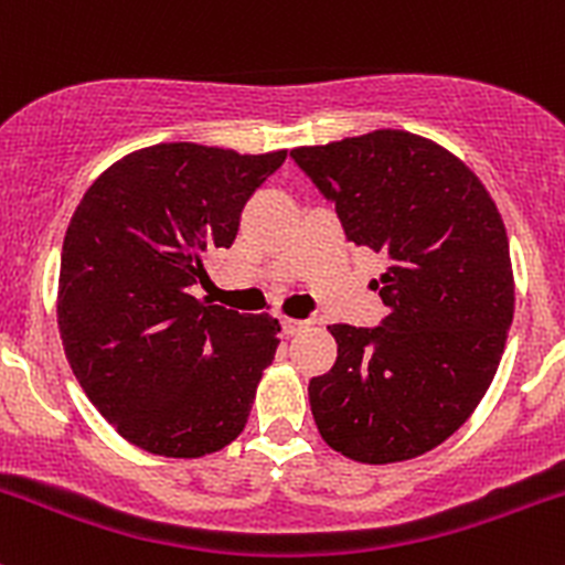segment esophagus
<instances>
[{
	"mask_svg": "<svg viewBox=\"0 0 565 565\" xmlns=\"http://www.w3.org/2000/svg\"><path fill=\"white\" fill-rule=\"evenodd\" d=\"M281 328H284V333H287V335H298L300 330H306V328H309V322H303V319L284 317V319H281Z\"/></svg>",
	"mask_w": 565,
	"mask_h": 565,
	"instance_id": "obj_1",
	"label": "esophagus"
}]
</instances>
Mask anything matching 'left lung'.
<instances>
[{"instance_id":"8db88e82","label":"left lung","mask_w":565,"mask_h":565,"mask_svg":"<svg viewBox=\"0 0 565 565\" xmlns=\"http://www.w3.org/2000/svg\"><path fill=\"white\" fill-rule=\"evenodd\" d=\"M292 158L335 204L347 241L388 259L372 281L383 324L328 328L339 355L309 383L319 435L363 465L420 457L470 418L503 358L514 270L498 204L454 152L409 130Z\"/></svg>"}]
</instances>
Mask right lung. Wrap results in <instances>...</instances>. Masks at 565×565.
Masks as SVG:
<instances>
[{"label":"right lung","instance_id":"add662e5","mask_svg":"<svg viewBox=\"0 0 565 565\" xmlns=\"http://www.w3.org/2000/svg\"><path fill=\"white\" fill-rule=\"evenodd\" d=\"M287 150L241 156L167 141L128 152L78 202L62 243L56 324L78 385L119 437L199 459L237 440L281 324L188 289L235 243Z\"/></svg>","mask_w":565,"mask_h":565}]
</instances>
